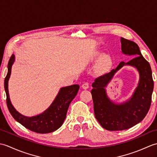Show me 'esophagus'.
I'll list each match as a JSON object with an SVG mask.
<instances>
[{
    "instance_id": "34e87169",
    "label": "esophagus",
    "mask_w": 157,
    "mask_h": 157,
    "mask_svg": "<svg viewBox=\"0 0 157 157\" xmlns=\"http://www.w3.org/2000/svg\"><path fill=\"white\" fill-rule=\"evenodd\" d=\"M82 87L83 89H84V90L88 89V87H89L88 83H87V82H86V83H84V84H83L82 85Z\"/></svg>"
}]
</instances>
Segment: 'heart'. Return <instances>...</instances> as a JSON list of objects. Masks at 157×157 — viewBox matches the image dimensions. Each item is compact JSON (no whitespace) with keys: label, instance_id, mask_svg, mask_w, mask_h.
Returning <instances> with one entry per match:
<instances>
[{"label":"heart","instance_id":"b5f03b06","mask_svg":"<svg viewBox=\"0 0 157 157\" xmlns=\"http://www.w3.org/2000/svg\"><path fill=\"white\" fill-rule=\"evenodd\" d=\"M96 59H98L95 69L97 74L102 75L109 71L112 66V60L109 55L99 52L96 55Z\"/></svg>","mask_w":157,"mask_h":157}]
</instances>
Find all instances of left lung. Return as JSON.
<instances>
[{
  "instance_id": "obj_1",
  "label": "left lung",
  "mask_w": 157,
  "mask_h": 157,
  "mask_svg": "<svg viewBox=\"0 0 157 157\" xmlns=\"http://www.w3.org/2000/svg\"><path fill=\"white\" fill-rule=\"evenodd\" d=\"M120 40L123 54L135 57L128 63L121 61L116 69L96 78L92 85L95 117L102 128L109 131L127 129L141 122L151 106L154 88L151 65L142 55L138 44L123 38ZM125 65L132 66L137 69L139 81L132 96L128 101L117 103L108 98L105 88L115 73Z\"/></svg>"
}]
</instances>
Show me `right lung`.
Masks as SVG:
<instances>
[{
  "instance_id": "1",
  "label": "right lung",
  "mask_w": 157,
  "mask_h": 157,
  "mask_svg": "<svg viewBox=\"0 0 157 157\" xmlns=\"http://www.w3.org/2000/svg\"><path fill=\"white\" fill-rule=\"evenodd\" d=\"M14 55L10 58L8 63V72L5 79L4 86L6 95V105L13 117L27 129L40 134H47L58 129L66 118L70 103L75 97L79 86L73 84L63 87L49 107L37 115L27 117L21 115L14 108L9 98L8 83L11 73L12 65L15 62Z\"/></svg>"
}]
</instances>
